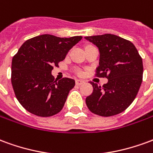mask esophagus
<instances>
[{
    "label": "esophagus",
    "mask_w": 153,
    "mask_h": 153,
    "mask_svg": "<svg viewBox=\"0 0 153 153\" xmlns=\"http://www.w3.org/2000/svg\"><path fill=\"white\" fill-rule=\"evenodd\" d=\"M75 83H76L77 85H81V84H83V83H85V82H84V80L76 79V81H75Z\"/></svg>",
    "instance_id": "obj_1"
}]
</instances>
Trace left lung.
I'll return each instance as SVG.
<instances>
[{
    "mask_svg": "<svg viewBox=\"0 0 153 153\" xmlns=\"http://www.w3.org/2000/svg\"><path fill=\"white\" fill-rule=\"evenodd\" d=\"M98 47L99 65L96 75L106 77L102 87L91 82L93 92L87 97L88 108L96 115L112 116L130 106L143 81V60L131 42L114 34L85 37Z\"/></svg>",
    "mask_w": 153,
    "mask_h": 153,
    "instance_id": "obj_1",
    "label": "left lung"
}]
</instances>
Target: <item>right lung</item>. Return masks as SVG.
<instances>
[{"label":"right lung","mask_w":153,"mask_h":153,"mask_svg":"<svg viewBox=\"0 0 153 153\" xmlns=\"http://www.w3.org/2000/svg\"><path fill=\"white\" fill-rule=\"evenodd\" d=\"M82 36L59 38L43 34L25 42L12 59L11 83L22 106L33 115L48 117L63 108L75 81L70 78L54 80L53 65L60 61Z\"/></svg>","instance_id":"obj_1"}]
</instances>
